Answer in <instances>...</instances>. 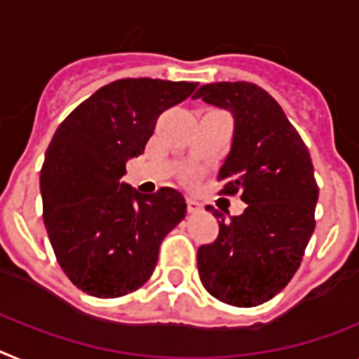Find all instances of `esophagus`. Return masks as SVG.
I'll use <instances>...</instances> for the list:
<instances>
[{
  "instance_id": "esophagus-1",
  "label": "esophagus",
  "mask_w": 359,
  "mask_h": 359,
  "mask_svg": "<svg viewBox=\"0 0 359 359\" xmlns=\"http://www.w3.org/2000/svg\"><path fill=\"white\" fill-rule=\"evenodd\" d=\"M186 203H188V212L189 213H198V212H201V210H203V204L197 203L195 198H188Z\"/></svg>"
}]
</instances>
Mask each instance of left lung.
<instances>
[{
  "instance_id": "left-lung-1",
  "label": "left lung",
  "mask_w": 359,
  "mask_h": 359,
  "mask_svg": "<svg viewBox=\"0 0 359 359\" xmlns=\"http://www.w3.org/2000/svg\"><path fill=\"white\" fill-rule=\"evenodd\" d=\"M194 98L233 113L231 149L217 179L221 195H241L246 210L219 222V236L197 252L198 277L213 297L257 306L287 287L316 228L319 188L309 147L281 105L250 82L198 87Z\"/></svg>"
}]
</instances>
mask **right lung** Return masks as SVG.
<instances>
[{
    "instance_id": "1",
    "label": "right lung",
    "mask_w": 359,
    "mask_h": 359,
    "mask_svg": "<svg viewBox=\"0 0 359 359\" xmlns=\"http://www.w3.org/2000/svg\"><path fill=\"white\" fill-rule=\"evenodd\" d=\"M198 83L122 78L100 87L56 129L41 165L43 222L54 255L74 287L120 297L151 277L158 246L186 215L173 188L138 194L120 182L142 155L156 120Z\"/></svg>"
}]
</instances>
